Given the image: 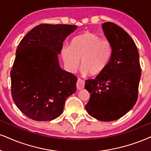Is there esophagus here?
I'll return each mask as SVG.
<instances>
[{"mask_svg": "<svg viewBox=\"0 0 151 151\" xmlns=\"http://www.w3.org/2000/svg\"><path fill=\"white\" fill-rule=\"evenodd\" d=\"M85 86V81L81 78L78 79L77 83H76V87L78 90H81Z\"/></svg>", "mask_w": 151, "mask_h": 151, "instance_id": "obj_1", "label": "esophagus"}]
</instances>
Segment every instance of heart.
<instances>
[{
    "mask_svg": "<svg viewBox=\"0 0 151 151\" xmlns=\"http://www.w3.org/2000/svg\"><path fill=\"white\" fill-rule=\"evenodd\" d=\"M113 52V45L110 40L101 38L93 32H85L76 37L70 47L65 46L61 56L66 68L70 71L79 66L83 73L96 76L101 74L111 62Z\"/></svg>",
    "mask_w": 151,
    "mask_h": 151,
    "instance_id": "obj_1",
    "label": "heart"
}]
</instances>
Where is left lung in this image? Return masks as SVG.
I'll return each instance as SVG.
<instances>
[{
  "instance_id": "8db88e82",
  "label": "left lung",
  "mask_w": 151,
  "mask_h": 151,
  "mask_svg": "<svg viewBox=\"0 0 151 151\" xmlns=\"http://www.w3.org/2000/svg\"><path fill=\"white\" fill-rule=\"evenodd\" d=\"M102 28L113 52L104 72L85 81L90 93L85 109L96 120L109 122L120 118L135 105L141 69L138 50L129 35L112 22H105Z\"/></svg>"
}]
</instances>
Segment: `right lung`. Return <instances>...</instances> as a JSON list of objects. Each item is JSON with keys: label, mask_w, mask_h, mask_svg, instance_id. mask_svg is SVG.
<instances>
[{"label": "right lung", "mask_w": 151, "mask_h": 151, "mask_svg": "<svg viewBox=\"0 0 151 151\" xmlns=\"http://www.w3.org/2000/svg\"><path fill=\"white\" fill-rule=\"evenodd\" d=\"M76 26L41 24L22 38L10 72L11 94L20 111L32 120L50 121L63 113L76 91L77 77L59 67L63 42Z\"/></svg>", "instance_id": "add662e5"}]
</instances>
